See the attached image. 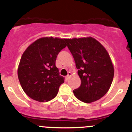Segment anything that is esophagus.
I'll return each instance as SVG.
<instances>
[{
  "label": "esophagus",
  "mask_w": 132,
  "mask_h": 132,
  "mask_svg": "<svg viewBox=\"0 0 132 132\" xmlns=\"http://www.w3.org/2000/svg\"><path fill=\"white\" fill-rule=\"evenodd\" d=\"M71 72H68V75L66 76V78H67V79H69V78L71 77Z\"/></svg>",
  "instance_id": "esophagus-1"
}]
</instances>
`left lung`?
Here are the masks:
<instances>
[{
	"mask_svg": "<svg viewBox=\"0 0 132 132\" xmlns=\"http://www.w3.org/2000/svg\"><path fill=\"white\" fill-rule=\"evenodd\" d=\"M73 57L80 87L74 89V95L81 101L89 103L100 99L113 81L114 69L106 50L92 37L65 39Z\"/></svg>",
	"mask_w": 132,
	"mask_h": 132,
	"instance_id": "1",
	"label": "left lung"
}]
</instances>
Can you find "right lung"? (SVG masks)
<instances>
[{
	"instance_id": "1",
	"label": "right lung",
	"mask_w": 132,
	"mask_h": 132,
	"mask_svg": "<svg viewBox=\"0 0 132 132\" xmlns=\"http://www.w3.org/2000/svg\"><path fill=\"white\" fill-rule=\"evenodd\" d=\"M66 46L65 39L43 37L28 47L18 68V77L24 92L34 100L48 102L56 97L64 82L55 66L57 55Z\"/></svg>"
}]
</instances>
